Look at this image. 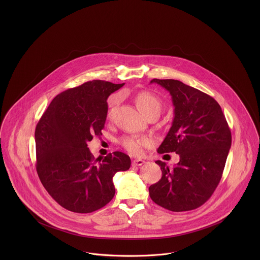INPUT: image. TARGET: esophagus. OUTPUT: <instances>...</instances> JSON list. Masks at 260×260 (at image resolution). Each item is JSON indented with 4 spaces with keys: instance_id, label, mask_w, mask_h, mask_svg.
I'll return each mask as SVG.
<instances>
[{
    "instance_id": "34e87169",
    "label": "esophagus",
    "mask_w": 260,
    "mask_h": 260,
    "mask_svg": "<svg viewBox=\"0 0 260 260\" xmlns=\"http://www.w3.org/2000/svg\"><path fill=\"white\" fill-rule=\"evenodd\" d=\"M145 161H143V160H140V159H136V160H134L133 161V166H141V165H143Z\"/></svg>"
}]
</instances>
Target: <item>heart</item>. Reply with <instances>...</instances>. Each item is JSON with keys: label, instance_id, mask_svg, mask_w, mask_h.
<instances>
[{"label": "heart", "instance_id": "b5f03b06", "mask_svg": "<svg viewBox=\"0 0 260 260\" xmlns=\"http://www.w3.org/2000/svg\"><path fill=\"white\" fill-rule=\"evenodd\" d=\"M136 104L140 111L145 115L150 111L158 110L161 111V102L152 92L143 90L136 95ZM115 98H112L109 104L108 118H111L113 110L115 108ZM152 144V140L146 136H126L122 139V145L124 148L134 156H141L144 153V149L147 148Z\"/></svg>", "mask_w": 260, "mask_h": 260}]
</instances>
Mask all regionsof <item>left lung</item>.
Instances as JSON below:
<instances>
[{
	"label": "left lung",
	"mask_w": 260,
	"mask_h": 260,
	"mask_svg": "<svg viewBox=\"0 0 260 260\" xmlns=\"http://www.w3.org/2000/svg\"><path fill=\"white\" fill-rule=\"evenodd\" d=\"M170 91L173 124L158 153L175 152L173 168L156 161L161 178L149 187L153 202L172 211L192 210L205 204L218 185L232 136L220 105L209 94L177 80L153 79Z\"/></svg>",
	"instance_id": "left-lung-1"
}]
</instances>
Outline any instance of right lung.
Wrapping results in <instances>:
<instances>
[{
	"instance_id": "add662e5",
	"label": "right lung",
	"mask_w": 260,
	"mask_h": 260,
	"mask_svg": "<svg viewBox=\"0 0 260 260\" xmlns=\"http://www.w3.org/2000/svg\"><path fill=\"white\" fill-rule=\"evenodd\" d=\"M124 84L93 80L56 95L35 131L38 175L52 199L66 210L88 213L106 206L115 195L113 176L127 171L131 158L114 152L98 159L87 148L101 136L107 99Z\"/></svg>"
}]
</instances>
